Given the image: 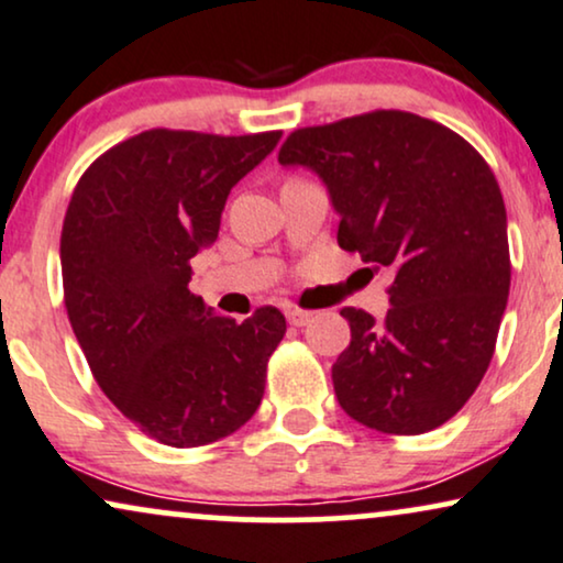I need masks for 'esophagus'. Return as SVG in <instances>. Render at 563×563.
<instances>
[{
	"mask_svg": "<svg viewBox=\"0 0 563 563\" xmlns=\"http://www.w3.org/2000/svg\"><path fill=\"white\" fill-rule=\"evenodd\" d=\"M288 322L294 327H303L311 322V311L306 309H288Z\"/></svg>",
	"mask_w": 563,
	"mask_h": 563,
	"instance_id": "1",
	"label": "esophagus"
}]
</instances>
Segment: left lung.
<instances>
[{
    "instance_id": "obj_1",
    "label": "left lung",
    "mask_w": 563,
    "mask_h": 563,
    "mask_svg": "<svg viewBox=\"0 0 563 563\" xmlns=\"http://www.w3.org/2000/svg\"><path fill=\"white\" fill-rule=\"evenodd\" d=\"M277 161L317 170L340 212V249L393 275L384 322L340 311L351 324L332 366L340 408L397 437L446 423L478 389L507 309L494 170L450 126L395 109L294 130Z\"/></svg>"
}]
</instances>
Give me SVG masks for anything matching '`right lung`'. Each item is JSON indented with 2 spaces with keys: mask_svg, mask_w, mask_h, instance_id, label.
I'll use <instances>...</instances> for the list:
<instances>
[{
  "mask_svg": "<svg viewBox=\"0 0 563 563\" xmlns=\"http://www.w3.org/2000/svg\"><path fill=\"white\" fill-rule=\"evenodd\" d=\"M280 132L147 130L85 168L62 225L64 306L103 395L168 446L241 429L265 395L286 317H210L189 290L191 257L218 239L233 184Z\"/></svg>",
  "mask_w": 563,
  "mask_h": 563,
  "instance_id": "obj_1",
  "label": "right lung"
}]
</instances>
